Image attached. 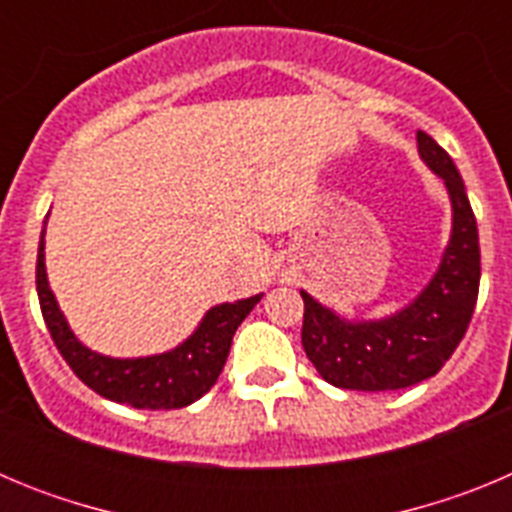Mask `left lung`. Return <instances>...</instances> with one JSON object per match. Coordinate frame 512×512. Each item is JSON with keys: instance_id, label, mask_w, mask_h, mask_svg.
<instances>
[{"instance_id": "1", "label": "left lung", "mask_w": 512, "mask_h": 512, "mask_svg": "<svg viewBox=\"0 0 512 512\" xmlns=\"http://www.w3.org/2000/svg\"><path fill=\"white\" fill-rule=\"evenodd\" d=\"M423 164L443 179L451 235L436 274L418 295L384 318H346L305 289L302 348L320 377L341 390L387 392L438 374L467 333L479 292V233L467 189L451 156L418 130Z\"/></svg>"}]
</instances>
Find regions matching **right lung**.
<instances>
[{
	"mask_svg": "<svg viewBox=\"0 0 512 512\" xmlns=\"http://www.w3.org/2000/svg\"><path fill=\"white\" fill-rule=\"evenodd\" d=\"M45 223L40 230L38 266H35L40 310H43L45 325L51 330L53 343L66 364L74 369L76 377L92 387L97 395L138 410L187 408L205 392H210L223 372L235 330L264 297V292L246 300L210 307L200 325L192 330V336L164 354L135 356V359L104 356L76 338L69 320L58 307L56 295L48 284V271H45Z\"/></svg>",
	"mask_w": 512,
	"mask_h": 512,
	"instance_id": "obj_1",
	"label": "right lung"
}]
</instances>
